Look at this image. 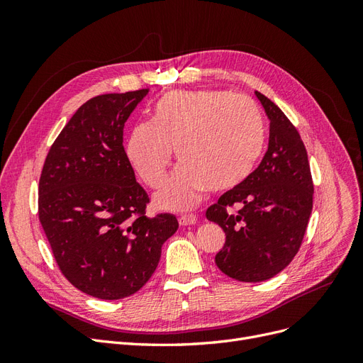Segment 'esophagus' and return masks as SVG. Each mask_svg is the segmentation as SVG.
<instances>
[{"label":"esophagus","mask_w":363,"mask_h":363,"mask_svg":"<svg viewBox=\"0 0 363 363\" xmlns=\"http://www.w3.org/2000/svg\"><path fill=\"white\" fill-rule=\"evenodd\" d=\"M196 221H199V218H196L195 215H182L180 218H179V223H180V225H192V224H196Z\"/></svg>","instance_id":"obj_1"}]
</instances>
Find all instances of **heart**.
Returning <instances> with one entry per match:
<instances>
[{
	"instance_id": "b5f03b06",
	"label": "heart",
	"mask_w": 363,
	"mask_h": 363,
	"mask_svg": "<svg viewBox=\"0 0 363 363\" xmlns=\"http://www.w3.org/2000/svg\"><path fill=\"white\" fill-rule=\"evenodd\" d=\"M265 121L247 95L171 91L151 107V123L131 128L127 157L150 188L163 184L175 156L182 160L156 195L163 208L186 211L204 192L228 191L256 169L265 148Z\"/></svg>"
}]
</instances>
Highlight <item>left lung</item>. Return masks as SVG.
I'll list each match as a JSON object with an SVG mask.
<instances>
[{
  "instance_id": "8db88e82",
  "label": "left lung",
  "mask_w": 363,
  "mask_h": 363,
  "mask_svg": "<svg viewBox=\"0 0 363 363\" xmlns=\"http://www.w3.org/2000/svg\"><path fill=\"white\" fill-rule=\"evenodd\" d=\"M269 119V144L259 167L219 196L206 218L224 230L216 267L239 281H265L286 268L300 250L313 206L307 151L279 106L256 91ZM238 206L236 213L229 207Z\"/></svg>"
}]
</instances>
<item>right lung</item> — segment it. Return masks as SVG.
<instances>
[{
  "label": "right lung",
  "mask_w": 363,
  "mask_h": 363,
  "mask_svg": "<svg viewBox=\"0 0 363 363\" xmlns=\"http://www.w3.org/2000/svg\"><path fill=\"white\" fill-rule=\"evenodd\" d=\"M148 89L86 101L51 145L39 180V221L65 277L82 292L119 300L156 271L179 228L147 216L148 195L123 145L124 125Z\"/></svg>",
  "instance_id": "add662e5"
}]
</instances>
